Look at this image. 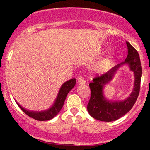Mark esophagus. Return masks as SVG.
Masks as SVG:
<instances>
[{
    "mask_svg": "<svg viewBox=\"0 0 150 150\" xmlns=\"http://www.w3.org/2000/svg\"><path fill=\"white\" fill-rule=\"evenodd\" d=\"M78 82L80 85H83L86 83V81H85V80L82 78V77H79V78H78Z\"/></svg>",
    "mask_w": 150,
    "mask_h": 150,
    "instance_id": "1",
    "label": "esophagus"
}]
</instances>
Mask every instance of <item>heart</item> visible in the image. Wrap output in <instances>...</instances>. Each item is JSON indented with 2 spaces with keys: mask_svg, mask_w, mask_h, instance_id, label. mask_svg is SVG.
I'll return each mask as SVG.
<instances>
[{
  "mask_svg": "<svg viewBox=\"0 0 150 150\" xmlns=\"http://www.w3.org/2000/svg\"><path fill=\"white\" fill-rule=\"evenodd\" d=\"M106 64H107V62H105L101 63V64H99V66H98V69H99V70H102V69H103L105 67Z\"/></svg>",
  "mask_w": 150,
  "mask_h": 150,
  "instance_id": "heart-1",
  "label": "heart"
}]
</instances>
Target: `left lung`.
I'll use <instances>...</instances> for the list:
<instances>
[{
  "label": "left lung",
  "instance_id": "1",
  "mask_svg": "<svg viewBox=\"0 0 150 150\" xmlns=\"http://www.w3.org/2000/svg\"><path fill=\"white\" fill-rule=\"evenodd\" d=\"M128 56L125 62L113 67L111 69L100 76L95 77L93 82L89 83L91 94L87 110L91 117L101 121L111 122L117 120L131 110L135 104L140 91L142 66L139 53L128 42ZM127 64L130 69L134 72V88L130 96L126 100L119 102L107 100L103 96V88L104 84L112 79L117 69L123 64Z\"/></svg>",
  "mask_w": 150,
  "mask_h": 150
}]
</instances>
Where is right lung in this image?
Masks as SVG:
<instances>
[{
	"label": "right lung",
	"instance_id": "right-lung-1",
	"mask_svg": "<svg viewBox=\"0 0 150 150\" xmlns=\"http://www.w3.org/2000/svg\"><path fill=\"white\" fill-rule=\"evenodd\" d=\"M76 83V81L75 78L69 80V81H67L64 83L62 86L60 88V90L59 91L57 97L56 99L55 102L53 104L52 107H50L48 110H44V111L41 112H33V111H29L27 110L26 109L23 108L21 105L16 102L21 110L24 112L26 115H28L29 117H32V118L35 119L36 120H40V121H44V120H48L52 119L53 117H55L57 114L60 112V110L62 108L63 105H64V101L67 97V95L68 94L69 91L73 88Z\"/></svg>",
	"mask_w": 150,
	"mask_h": 150
}]
</instances>
